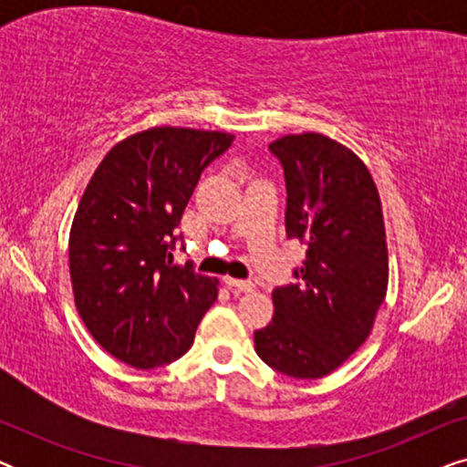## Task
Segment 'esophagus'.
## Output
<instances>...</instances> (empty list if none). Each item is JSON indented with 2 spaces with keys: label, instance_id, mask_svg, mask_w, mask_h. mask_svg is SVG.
Returning a JSON list of instances; mask_svg holds the SVG:
<instances>
[{
  "label": "esophagus",
  "instance_id": "34e87169",
  "mask_svg": "<svg viewBox=\"0 0 467 467\" xmlns=\"http://www.w3.org/2000/svg\"><path fill=\"white\" fill-rule=\"evenodd\" d=\"M223 283H225L229 289L235 291V293H253L254 291V285L251 283V280H240V278L225 276V278H223Z\"/></svg>",
  "mask_w": 467,
  "mask_h": 467
}]
</instances>
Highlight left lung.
<instances>
[{
    "mask_svg": "<svg viewBox=\"0 0 467 467\" xmlns=\"http://www.w3.org/2000/svg\"><path fill=\"white\" fill-rule=\"evenodd\" d=\"M286 182V235L308 246L297 280L272 293L270 325L254 350L293 379H321L372 331L385 302L389 254L379 189L353 150L323 133L270 144Z\"/></svg>",
    "mask_w": 467,
    "mask_h": 467,
    "instance_id": "1",
    "label": "left lung"
}]
</instances>
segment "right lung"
<instances>
[{"mask_svg":"<svg viewBox=\"0 0 467 467\" xmlns=\"http://www.w3.org/2000/svg\"><path fill=\"white\" fill-rule=\"evenodd\" d=\"M232 133L152 127L125 138L88 181L69 232V276L87 329L127 366L150 369L191 348L216 280L174 264V229L203 168Z\"/></svg>","mask_w":467,"mask_h":467,"instance_id":"obj_1","label":"right lung"}]
</instances>
